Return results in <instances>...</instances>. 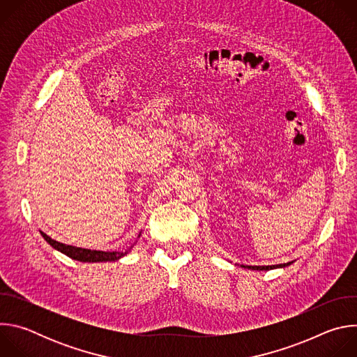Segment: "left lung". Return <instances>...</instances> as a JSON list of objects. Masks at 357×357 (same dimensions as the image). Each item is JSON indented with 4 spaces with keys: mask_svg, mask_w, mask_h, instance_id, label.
<instances>
[{
    "mask_svg": "<svg viewBox=\"0 0 357 357\" xmlns=\"http://www.w3.org/2000/svg\"><path fill=\"white\" fill-rule=\"evenodd\" d=\"M289 264H292V261L285 263V264H277V266H241V267L248 268V270H257V271H264L266 270V271H268V270H274V268H282V267H287Z\"/></svg>",
    "mask_w": 357,
    "mask_h": 357,
    "instance_id": "8db88e82",
    "label": "left lung"
}]
</instances>
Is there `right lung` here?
<instances>
[{"mask_svg": "<svg viewBox=\"0 0 357 357\" xmlns=\"http://www.w3.org/2000/svg\"><path fill=\"white\" fill-rule=\"evenodd\" d=\"M42 237L52 245L55 250L66 254L68 257L83 261V263H100V261H116L121 257H124L127 251H98V250H89V248H82V247H75V245H68L63 243H59L54 238H50L47 234L40 231ZM141 236V233H139Z\"/></svg>", "mask_w": 357, "mask_h": 357, "instance_id": "add662e5", "label": "right lung"}]
</instances>
